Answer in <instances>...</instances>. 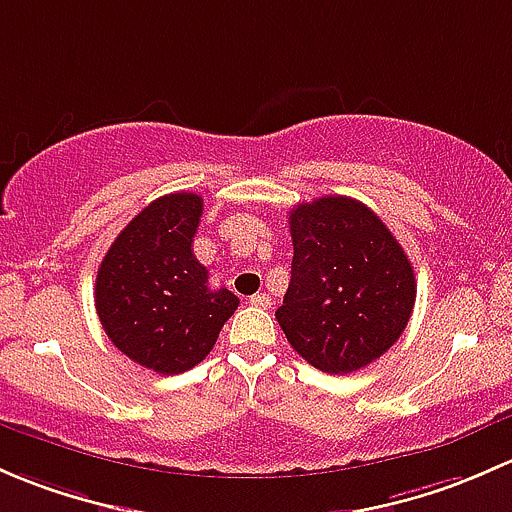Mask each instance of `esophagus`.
<instances>
[{
	"label": "esophagus",
	"mask_w": 512,
	"mask_h": 512,
	"mask_svg": "<svg viewBox=\"0 0 512 512\" xmlns=\"http://www.w3.org/2000/svg\"><path fill=\"white\" fill-rule=\"evenodd\" d=\"M251 305H256V308H268V305H271V298H268V293H256L251 295Z\"/></svg>",
	"instance_id": "1"
}]
</instances>
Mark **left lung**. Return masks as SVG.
<instances>
[{"label":"left lung","mask_w":512,"mask_h":512,"mask_svg":"<svg viewBox=\"0 0 512 512\" xmlns=\"http://www.w3.org/2000/svg\"><path fill=\"white\" fill-rule=\"evenodd\" d=\"M288 221L293 263L278 325L318 370H362L399 340L412 318V261L357 199L330 194L298 204Z\"/></svg>","instance_id":"obj_1"}]
</instances>
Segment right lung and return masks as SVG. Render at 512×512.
Returning <instances> with one entry per match:
<instances>
[{
  "label": "right lung",
  "mask_w": 512,
  "mask_h": 512,
  "mask_svg": "<svg viewBox=\"0 0 512 512\" xmlns=\"http://www.w3.org/2000/svg\"><path fill=\"white\" fill-rule=\"evenodd\" d=\"M202 207L192 192L155 199L120 231L98 268L96 310L105 335L157 374L199 365L239 305L226 288H209V271L192 251Z\"/></svg>",
  "instance_id": "1"
}]
</instances>
